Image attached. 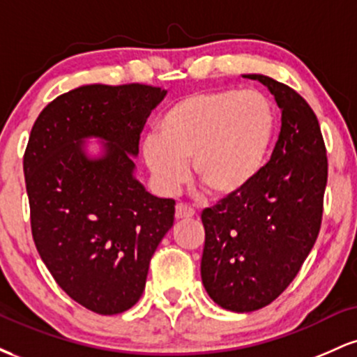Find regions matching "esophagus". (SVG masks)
Here are the masks:
<instances>
[{
    "label": "esophagus",
    "instance_id": "esophagus-1",
    "mask_svg": "<svg viewBox=\"0 0 357 357\" xmlns=\"http://www.w3.org/2000/svg\"><path fill=\"white\" fill-rule=\"evenodd\" d=\"M195 216V210L184 203L176 204V220H188Z\"/></svg>",
    "mask_w": 357,
    "mask_h": 357
}]
</instances>
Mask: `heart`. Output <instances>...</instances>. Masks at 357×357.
I'll return each mask as SVG.
<instances>
[{"label":"heart","instance_id":"1","mask_svg":"<svg viewBox=\"0 0 357 357\" xmlns=\"http://www.w3.org/2000/svg\"><path fill=\"white\" fill-rule=\"evenodd\" d=\"M159 136L142 144L146 165L165 190H174L191 161L192 178L213 198L243 191L267 161L277 132L272 102L240 89L202 90L171 104Z\"/></svg>","mask_w":357,"mask_h":357}]
</instances>
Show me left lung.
<instances>
[{
  "instance_id": "8db88e82",
  "label": "left lung",
  "mask_w": 357,
  "mask_h": 357,
  "mask_svg": "<svg viewBox=\"0 0 357 357\" xmlns=\"http://www.w3.org/2000/svg\"><path fill=\"white\" fill-rule=\"evenodd\" d=\"M258 80L282 109L270 161L252 183L202 213V280L233 312L268 305L296 278L317 240L327 184L326 144L314 110L289 85Z\"/></svg>"
}]
</instances>
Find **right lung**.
Wrapping results in <instances>:
<instances>
[{"instance_id":"add662e5","label":"right lung","mask_w":357,"mask_h":357,"mask_svg":"<svg viewBox=\"0 0 357 357\" xmlns=\"http://www.w3.org/2000/svg\"><path fill=\"white\" fill-rule=\"evenodd\" d=\"M166 90L144 84L84 85L56 97L31 127L23 155L35 247L68 297L114 315L141 298L155 248L174 223V199L132 176V155ZM108 141L89 160L81 139Z\"/></svg>"}]
</instances>
